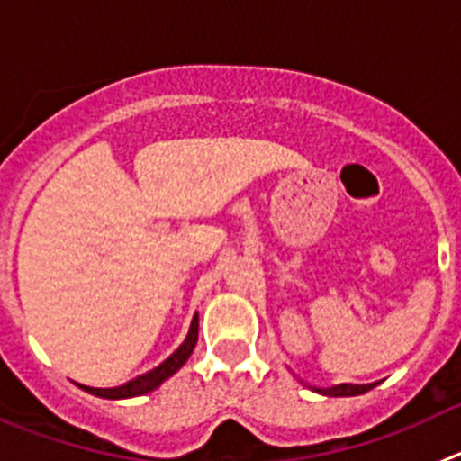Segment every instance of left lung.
<instances>
[{"instance_id":"1","label":"left lung","mask_w":461,"mask_h":461,"mask_svg":"<svg viewBox=\"0 0 461 461\" xmlns=\"http://www.w3.org/2000/svg\"><path fill=\"white\" fill-rule=\"evenodd\" d=\"M378 385V383H339V385H330V388H316V385H309L313 393L325 394V397H356V394H365L369 390Z\"/></svg>"}]
</instances>
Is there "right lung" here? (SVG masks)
Instances as JSON below:
<instances>
[{
	"label": "right lung",
	"instance_id": "obj_1",
	"mask_svg": "<svg viewBox=\"0 0 461 461\" xmlns=\"http://www.w3.org/2000/svg\"><path fill=\"white\" fill-rule=\"evenodd\" d=\"M195 341H198V313H194V319H191L189 332H186V339L182 341L180 348L173 351V356L166 357L158 367L149 369V372L140 374V376L131 378L124 385H117V388H89V385H80L85 393L94 394V397H104V399H131V397H140V394H148L152 390H157L158 385L164 381H168L175 372H180L185 367V362L189 360L191 353L195 348Z\"/></svg>",
	"mask_w": 461,
	"mask_h": 461
}]
</instances>
